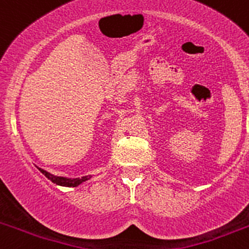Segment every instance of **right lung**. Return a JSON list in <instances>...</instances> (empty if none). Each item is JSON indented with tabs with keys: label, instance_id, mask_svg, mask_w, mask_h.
Returning a JSON list of instances; mask_svg holds the SVG:
<instances>
[{
	"label": "right lung",
	"instance_id": "1",
	"mask_svg": "<svg viewBox=\"0 0 249 249\" xmlns=\"http://www.w3.org/2000/svg\"><path fill=\"white\" fill-rule=\"evenodd\" d=\"M38 168V167H37ZM41 172L43 173V175L46 176V177L50 179V181H52L53 183L58 184V186H63V187H77L78 184L83 183V182L89 181V178L92 177V176H85V177L82 178H67V177H59V176H53L51 175V173H48L47 171H45V169L42 168H38Z\"/></svg>",
	"mask_w": 249,
	"mask_h": 249
}]
</instances>
